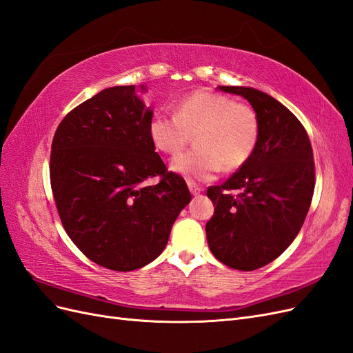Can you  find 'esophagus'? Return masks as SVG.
<instances>
[{"mask_svg":"<svg viewBox=\"0 0 353 353\" xmlns=\"http://www.w3.org/2000/svg\"><path fill=\"white\" fill-rule=\"evenodd\" d=\"M187 185H188V188H190V191H191V194H193V196H197V194H200L201 191H203L201 187H199V185L194 184V183H191V181H188Z\"/></svg>","mask_w":353,"mask_h":353,"instance_id":"obj_1","label":"esophagus"}]
</instances>
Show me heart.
<instances>
[{"label": "heart", "instance_id": "b5f03b06", "mask_svg": "<svg viewBox=\"0 0 353 353\" xmlns=\"http://www.w3.org/2000/svg\"><path fill=\"white\" fill-rule=\"evenodd\" d=\"M148 134L157 150L169 156L178 154L194 135V150L176 156L170 168L190 181H206L221 166L234 170L248 162L259 141L261 119L249 104L197 91L176 104L175 114H154Z\"/></svg>", "mask_w": 353, "mask_h": 353}]
</instances>
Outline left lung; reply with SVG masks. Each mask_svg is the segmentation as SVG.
I'll use <instances>...</instances> for the list:
<instances>
[{
    "label": "left lung",
    "mask_w": 353,
    "mask_h": 353,
    "mask_svg": "<svg viewBox=\"0 0 353 353\" xmlns=\"http://www.w3.org/2000/svg\"><path fill=\"white\" fill-rule=\"evenodd\" d=\"M219 90L252 104L261 135L248 162L223 184L208 188L215 213L206 237L219 262L253 271L279 258L303 225L315 188L312 145L297 117L271 95L249 87Z\"/></svg>",
    "instance_id": "obj_1"
}]
</instances>
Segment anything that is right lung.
Returning <instances> with one entry per match:
<instances>
[{
    "label": "right lung",
    "mask_w": 353,
    "mask_h": 353,
    "mask_svg": "<svg viewBox=\"0 0 353 353\" xmlns=\"http://www.w3.org/2000/svg\"><path fill=\"white\" fill-rule=\"evenodd\" d=\"M152 117L135 85L112 87L70 110L52 138L50 181L63 228L112 271L154 261L191 200L185 181L154 152ZM156 176V186L145 184Z\"/></svg>",
    "instance_id": "right-lung-1"
}]
</instances>
